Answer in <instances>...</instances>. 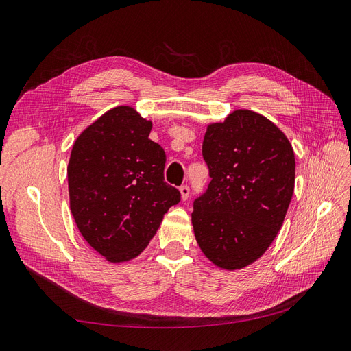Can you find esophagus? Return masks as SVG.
Listing matches in <instances>:
<instances>
[{"label":"esophagus","instance_id":"34e87169","mask_svg":"<svg viewBox=\"0 0 351 351\" xmlns=\"http://www.w3.org/2000/svg\"><path fill=\"white\" fill-rule=\"evenodd\" d=\"M180 193H182V199H183V200H187V197H189V195H190V187H189L187 184L180 186Z\"/></svg>","mask_w":351,"mask_h":351}]
</instances>
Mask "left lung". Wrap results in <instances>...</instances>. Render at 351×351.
Here are the masks:
<instances>
[{"instance_id": "8db88e82", "label": "left lung", "mask_w": 351, "mask_h": 351, "mask_svg": "<svg viewBox=\"0 0 351 351\" xmlns=\"http://www.w3.org/2000/svg\"><path fill=\"white\" fill-rule=\"evenodd\" d=\"M202 155L210 183L193 202L196 241L217 267L244 268L282 226L294 192L293 147L263 115L237 110L208 127Z\"/></svg>"}]
</instances>
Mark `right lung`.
Here are the masks:
<instances>
[{
    "mask_svg": "<svg viewBox=\"0 0 351 351\" xmlns=\"http://www.w3.org/2000/svg\"><path fill=\"white\" fill-rule=\"evenodd\" d=\"M151 129L133 108L117 107L73 145L71 214L83 239L111 262L136 258L182 197L165 182L167 155L149 139Z\"/></svg>",
    "mask_w": 351,
    "mask_h": 351,
    "instance_id": "right-lung-1",
    "label": "right lung"
}]
</instances>
